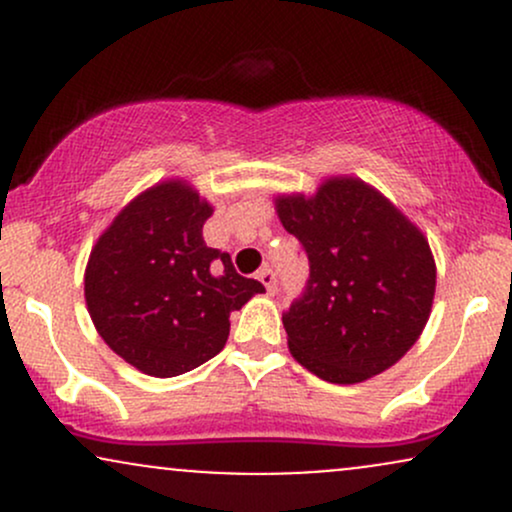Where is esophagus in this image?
<instances>
[{
    "instance_id": "obj_1",
    "label": "esophagus",
    "mask_w": 512,
    "mask_h": 512,
    "mask_svg": "<svg viewBox=\"0 0 512 512\" xmlns=\"http://www.w3.org/2000/svg\"><path fill=\"white\" fill-rule=\"evenodd\" d=\"M257 279L262 281L264 289H267L269 293H274V291H276V274H274L272 269H269V267L260 269V272H257Z\"/></svg>"
}]
</instances>
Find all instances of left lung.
<instances>
[{"mask_svg":"<svg viewBox=\"0 0 512 512\" xmlns=\"http://www.w3.org/2000/svg\"><path fill=\"white\" fill-rule=\"evenodd\" d=\"M274 209L310 264L303 298L284 315L293 358L337 385L395 366L424 332L436 296V260L421 228L354 175H332L310 197L279 195Z\"/></svg>","mask_w":512,"mask_h":512,"instance_id":"left-lung-1","label":"left lung"}]
</instances>
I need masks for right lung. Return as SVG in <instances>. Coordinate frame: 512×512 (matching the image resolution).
<instances>
[{"instance_id":"obj_1","label":"right lung","mask_w":512,"mask_h":512,"mask_svg":"<svg viewBox=\"0 0 512 512\" xmlns=\"http://www.w3.org/2000/svg\"><path fill=\"white\" fill-rule=\"evenodd\" d=\"M214 207L187 180L139 192L88 255L84 298L103 342L151 378H175L226 346L233 310L264 286L209 248Z\"/></svg>"}]
</instances>
